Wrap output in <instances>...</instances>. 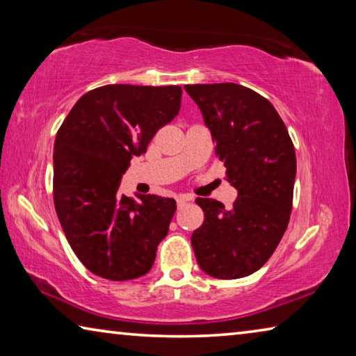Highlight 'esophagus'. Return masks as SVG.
Returning <instances> with one entry per match:
<instances>
[{"label":"esophagus","instance_id":"1","mask_svg":"<svg viewBox=\"0 0 356 356\" xmlns=\"http://www.w3.org/2000/svg\"><path fill=\"white\" fill-rule=\"evenodd\" d=\"M191 202V197H188V196H179L177 197V209H182V207H185L186 204H190Z\"/></svg>","mask_w":356,"mask_h":356}]
</instances>
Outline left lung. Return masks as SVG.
<instances>
[{
  "mask_svg": "<svg viewBox=\"0 0 356 356\" xmlns=\"http://www.w3.org/2000/svg\"><path fill=\"white\" fill-rule=\"evenodd\" d=\"M215 141L226 179L238 191L232 207L197 197L204 222L191 236L202 272L237 280L257 272L284 236L297 172L293 143L275 106L236 83L188 84Z\"/></svg>",
  "mask_w": 356,
  "mask_h": 356,
  "instance_id": "left-lung-1",
  "label": "left lung"
}]
</instances>
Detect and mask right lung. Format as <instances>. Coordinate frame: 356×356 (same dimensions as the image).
Wrapping results in <instances>:
<instances>
[{
	"mask_svg": "<svg viewBox=\"0 0 356 356\" xmlns=\"http://www.w3.org/2000/svg\"><path fill=\"white\" fill-rule=\"evenodd\" d=\"M180 86L106 84L81 95L58 130L53 201L65 238L89 272L129 281L152 268L176 201L119 193L134 155L177 116Z\"/></svg>",
	"mask_w": 356,
	"mask_h": 356,
	"instance_id": "1",
	"label": "right lung"
}]
</instances>
